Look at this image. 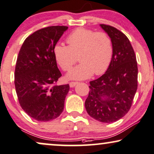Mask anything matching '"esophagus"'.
I'll return each instance as SVG.
<instances>
[{
    "instance_id": "esophagus-1",
    "label": "esophagus",
    "mask_w": 154,
    "mask_h": 154,
    "mask_svg": "<svg viewBox=\"0 0 154 154\" xmlns=\"http://www.w3.org/2000/svg\"><path fill=\"white\" fill-rule=\"evenodd\" d=\"M78 84V82H69V86H70V87H74L75 86H76Z\"/></svg>"
}]
</instances>
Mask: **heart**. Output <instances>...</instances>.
Masks as SVG:
<instances>
[{
    "mask_svg": "<svg viewBox=\"0 0 154 154\" xmlns=\"http://www.w3.org/2000/svg\"><path fill=\"white\" fill-rule=\"evenodd\" d=\"M66 41L68 46L57 44L53 54L64 71L72 67L78 56L81 63L67 74L69 79H84L94 73L100 75L106 72L113 55L112 40L106 33L79 27L72 32Z\"/></svg>",
    "mask_w": 154,
    "mask_h": 154,
    "instance_id": "obj_1",
    "label": "heart"
}]
</instances>
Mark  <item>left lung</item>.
Segmentation results:
<instances>
[{"instance_id": "8db88e82", "label": "left lung", "mask_w": 154, "mask_h": 154, "mask_svg": "<svg viewBox=\"0 0 154 154\" xmlns=\"http://www.w3.org/2000/svg\"><path fill=\"white\" fill-rule=\"evenodd\" d=\"M100 25L111 38L113 55L106 73L89 82L85 108L91 118L110 123L130 110L137 89L138 67L134 49L125 34L112 26Z\"/></svg>"}]
</instances>
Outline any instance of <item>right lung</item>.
<instances>
[{
    "label": "right lung",
    "instance_id": "add662e5",
    "mask_svg": "<svg viewBox=\"0 0 154 154\" xmlns=\"http://www.w3.org/2000/svg\"><path fill=\"white\" fill-rule=\"evenodd\" d=\"M68 27L51 26L38 29L24 40L15 69V87L24 111L34 120L50 121L60 116L69 89L57 85L62 76L53 48Z\"/></svg>",
    "mask_w": 154,
    "mask_h": 154
}]
</instances>
